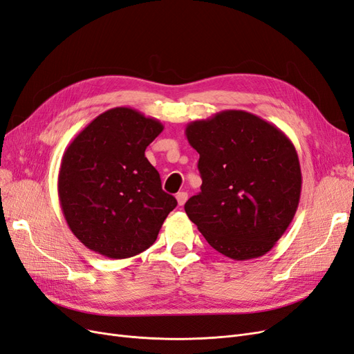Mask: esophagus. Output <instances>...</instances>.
Returning <instances> with one entry per match:
<instances>
[{
    "instance_id": "obj_1",
    "label": "esophagus",
    "mask_w": 354,
    "mask_h": 354,
    "mask_svg": "<svg viewBox=\"0 0 354 354\" xmlns=\"http://www.w3.org/2000/svg\"><path fill=\"white\" fill-rule=\"evenodd\" d=\"M176 198H177L178 205H185L186 201H187V194H186V192H178V194L176 195Z\"/></svg>"
}]
</instances>
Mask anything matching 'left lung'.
I'll list each match as a JSON object with an SVG mask.
<instances>
[{
    "label": "left lung",
    "instance_id": "8db88e82",
    "mask_svg": "<svg viewBox=\"0 0 354 354\" xmlns=\"http://www.w3.org/2000/svg\"><path fill=\"white\" fill-rule=\"evenodd\" d=\"M199 153V195L185 205L214 250L233 260L269 252L291 224L301 195V168L292 142L263 118L221 111L187 124Z\"/></svg>",
    "mask_w": 354,
    "mask_h": 354
}]
</instances>
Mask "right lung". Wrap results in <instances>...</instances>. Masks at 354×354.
Listing matches in <instances>:
<instances>
[{
  "label": "right lung",
  "mask_w": 354,
  "mask_h": 354,
  "mask_svg": "<svg viewBox=\"0 0 354 354\" xmlns=\"http://www.w3.org/2000/svg\"><path fill=\"white\" fill-rule=\"evenodd\" d=\"M164 125L131 108L100 113L66 147L57 190L69 229L88 250L128 259L151 246L177 201L145 156Z\"/></svg>",
  "instance_id": "1"
}]
</instances>
